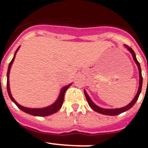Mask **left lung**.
I'll use <instances>...</instances> for the list:
<instances>
[{
	"label": "left lung",
	"instance_id": "obj_1",
	"mask_svg": "<svg viewBox=\"0 0 148 148\" xmlns=\"http://www.w3.org/2000/svg\"><path fill=\"white\" fill-rule=\"evenodd\" d=\"M126 47L128 48V49L129 50L132 55L133 59L135 62V63L137 64V65L138 67V71H139V77H140V84H139V87H138V93H137L136 96L134 98L132 101L131 102L128 106H126L125 107L120 108V109H103V108H100L99 106H97V105H95L94 103L92 102V100L90 99V98L89 97V96L87 95V93H86V91L84 90V94L85 97H86V99L87 100V103H88L89 106H90L92 109L94 110V111L97 112H99L100 114H103V115H107V116H117V115H119V114L122 113V112H124L127 111L129 109L132 107L135 104L136 101L138 100L139 97V95L140 93V91H141V87H142V81H143V78H142V75H141V69H140V66L139 62H138V60L136 58V56H135V53H134V51H133L132 49L130 48V47H128L126 45Z\"/></svg>",
	"mask_w": 148,
	"mask_h": 148
}]
</instances>
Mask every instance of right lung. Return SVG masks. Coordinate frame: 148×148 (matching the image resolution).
I'll use <instances>...</instances> for the list:
<instances>
[{"instance_id":"right-lung-1","label":"right lung","mask_w":148,"mask_h":148,"mask_svg":"<svg viewBox=\"0 0 148 148\" xmlns=\"http://www.w3.org/2000/svg\"><path fill=\"white\" fill-rule=\"evenodd\" d=\"M20 49V47L16 49V51L15 52V55H14V58H13V59L11 60V62H10L9 64V67H8V81H7V88H8V94H9L10 97V99L14 102L16 105L17 106L18 108H20L22 111L25 112L26 113L30 114L32 116H49V115H51V114L55 113V112H57L61 107L62 106V104H63L64 102V93H65L66 90H67V89L71 86L70 85H68V86H64L63 87L61 91V93L59 95V97H58V99H57V101L55 102L54 104H52L51 106H49L48 107L45 108H42V109H29V108H26L23 107L22 106L19 105L14 100V99L13 98V97L11 96V93H10V86H9V73H10V67H11V64L13 63L14 60V58L16 56V51H18V49Z\"/></svg>"}]
</instances>
